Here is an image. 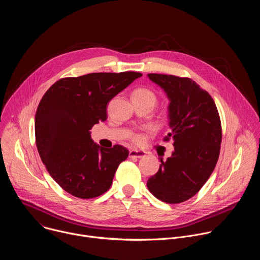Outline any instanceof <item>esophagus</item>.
Instances as JSON below:
<instances>
[{
  "label": "esophagus",
  "mask_w": 260,
  "mask_h": 260,
  "mask_svg": "<svg viewBox=\"0 0 260 260\" xmlns=\"http://www.w3.org/2000/svg\"><path fill=\"white\" fill-rule=\"evenodd\" d=\"M144 156H145V153L143 151H139V150H131L129 151L131 158H141Z\"/></svg>",
  "instance_id": "1"
}]
</instances>
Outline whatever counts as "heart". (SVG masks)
Returning a JSON list of instances; mask_svg holds the SVG:
<instances>
[{
	"label": "heart",
	"instance_id": "1",
	"mask_svg": "<svg viewBox=\"0 0 260 260\" xmlns=\"http://www.w3.org/2000/svg\"><path fill=\"white\" fill-rule=\"evenodd\" d=\"M132 99H133V102H139V103H144L146 105H149L150 107H152V109L156 105L157 100H158L156 92L153 89L148 88V87L136 88L133 91ZM132 139L136 143H139L142 140L140 135H135V136H133Z\"/></svg>",
	"mask_w": 260,
	"mask_h": 260
}]
</instances>
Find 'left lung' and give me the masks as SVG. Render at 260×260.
Segmentation results:
<instances>
[{"mask_svg":"<svg viewBox=\"0 0 260 260\" xmlns=\"http://www.w3.org/2000/svg\"><path fill=\"white\" fill-rule=\"evenodd\" d=\"M167 93L170 133L174 152L160 159L158 172L147 181L149 191L161 202L179 204L196 196L218 161L222 140L221 121L208 91L186 77L148 74Z\"/></svg>","mask_w":260,"mask_h":260,"instance_id":"obj_1","label":"left lung"}]
</instances>
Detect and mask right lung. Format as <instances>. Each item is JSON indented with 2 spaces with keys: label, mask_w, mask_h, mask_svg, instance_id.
<instances>
[{
  "label": "right lung",
  "mask_w": 260,
  "mask_h": 260,
  "mask_svg": "<svg viewBox=\"0 0 260 260\" xmlns=\"http://www.w3.org/2000/svg\"><path fill=\"white\" fill-rule=\"evenodd\" d=\"M141 76L122 72L61 78L43 95L35 116L37 149L50 176L70 194L93 199L111 187L129 152L121 145L100 147L89 131L107 119L110 100Z\"/></svg>",
  "instance_id": "1"
}]
</instances>
